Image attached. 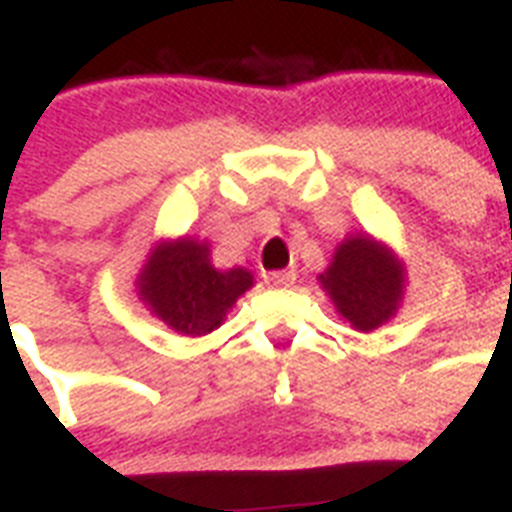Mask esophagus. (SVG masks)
<instances>
[{
	"mask_svg": "<svg viewBox=\"0 0 512 512\" xmlns=\"http://www.w3.org/2000/svg\"><path fill=\"white\" fill-rule=\"evenodd\" d=\"M265 283L273 288H288L296 283V273L293 270H275V273L265 275Z\"/></svg>",
	"mask_w": 512,
	"mask_h": 512,
	"instance_id": "1",
	"label": "esophagus"
}]
</instances>
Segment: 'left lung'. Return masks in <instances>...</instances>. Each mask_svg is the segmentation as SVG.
I'll list each match as a JSON object with an SVG mask.
<instances>
[{
    "mask_svg": "<svg viewBox=\"0 0 512 512\" xmlns=\"http://www.w3.org/2000/svg\"><path fill=\"white\" fill-rule=\"evenodd\" d=\"M319 283L342 319L355 330L371 332L397 314L404 296V265L371 234H350L335 250Z\"/></svg>",
    "mask_w": 512,
    "mask_h": 512,
    "instance_id": "1",
    "label": "left lung"
}]
</instances>
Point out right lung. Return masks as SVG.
<instances>
[{
    "instance_id": "right-lung-1",
    "label": "right lung",
    "mask_w": 512,
    "mask_h": 512,
    "mask_svg": "<svg viewBox=\"0 0 512 512\" xmlns=\"http://www.w3.org/2000/svg\"><path fill=\"white\" fill-rule=\"evenodd\" d=\"M136 288L139 299L167 327L180 335L201 337L216 330L226 311L252 288V273L244 268L216 270L208 242L182 237L159 242L149 252Z\"/></svg>"
}]
</instances>
